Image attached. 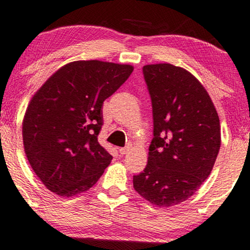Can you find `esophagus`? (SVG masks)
Masks as SVG:
<instances>
[{
    "label": "esophagus",
    "mask_w": 250,
    "mask_h": 250,
    "mask_svg": "<svg viewBox=\"0 0 250 250\" xmlns=\"http://www.w3.org/2000/svg\"><path fill=\"white\" fill-rule=\"evenodd\" d=\"M128 151H130V146H124V147H120V149H119L120 155H125V154H127Z\"/></svg>",
    "instance_id": "obj_1"
}]
</instances>
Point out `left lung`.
<instances>
[{
  "instance_id": "1",
  "label": "left lung",
  "mask_w": 250,
  "mask_h": 250,
  "mask_svg": "<svg viewBox=\"0 0 250 250\" xmlns=\"http://www.w3.org/2000/svg\"><path fill=\"white\" fill-rule=\"evenodd\" d=\"M152 104L154 138L133 188L160 208L192 197L208 178L221 147V125L210 95L186 69L143 66Z\"/></svg>"
}]
</instances>
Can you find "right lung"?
Returning a JSON list of instances; mask_svg holds the SVG:
<instances>
[{
  "instance_id": "1",
  "label": "right lung",
  "mask_w": 250,
  "mask_h": 250,
  "mask_svg": "<svg viewBox=\"0 0 250 250\" xmlns=\"http://www.w3.org/2000/svg\"><path fill=\"white\" fill-rule=\"evenodd\" d=\"M133 66L76 61L58 69L29 101L22 122L25 154L40 181L61 197L98 182L112 157L98 142L103 104Z\"/></svg>"
}]
</instances>
